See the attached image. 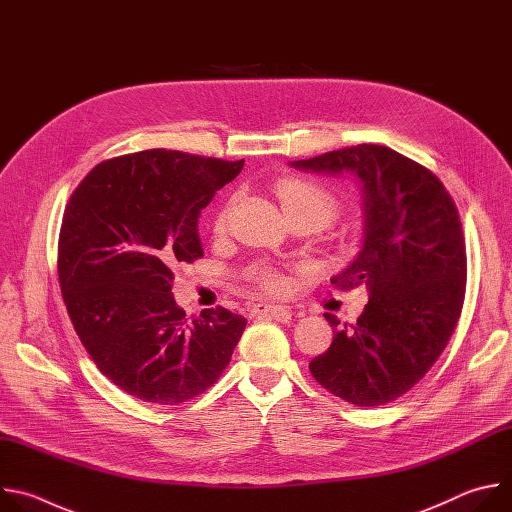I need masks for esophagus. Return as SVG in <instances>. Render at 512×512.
Here are the masks:
<instances>
[{
  "mask_svg": "<svg viewBox=\"0 0 512 512\" xmlns=\"http://www.w3.org/2000/svg\"><path fill=\"white\" fill-rule=\"evenodd\" d=\"M251 312L253 314H271L273 318H287V316H291V310H289V306H281V304H255L253 308H251Z\"/></svg>",
  "mask_w": 512,
  "mask_h": 512,
  "instance_id": "34e87169",
  "label": "esophagus"
}]
</instances>
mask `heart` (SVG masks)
<instances>
[{
  "label": "heart",
  "instance_id": "1",
  "mask_svg": "<svg viewBox=\"0 0 512 512\" xmlns=\"http://www.w3.org/2000/svg\"><path fill=\"white\" fill-rule=\"evenodd\" d=\"M277 194L285 214L312 212L314 216L320 218L322 225L336 214V206H338L336 198L332 196V192H328L320 184L306 182V180H285L279 184ZM225 225H227V210H223L216 216L214 229L221 233ZM251 277L269 291H281L285 287V277L271 267H255L251 269Z\"/></svg>",
  "mask_w": 512,
  "mask_h": 512
}]
</instances>
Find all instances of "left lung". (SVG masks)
I'll return each instance as SVG.
<instances>
[{
    "mask_svg": "<svg viewBox=\"0 0 512 512\" xmlns=\"http://www.w3.org/2000/svg\"><path fill=\"white\" fill-rule=\"evenodd\" d=\"M314 174H352L362 192V249L330 281L367 285L356 324L334 326L330 348L310 362L332 395L377 407L407 393L452 338L466 294V245L458 208L433 172L385 145L360 143L289 162Z\"/></svg>",
    "mask_w": 512,
    "mask_h": 512,
    "instance_id": "8db88e82",
    "label": "left lung"
}]
</instances>
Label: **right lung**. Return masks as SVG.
Wrapping results in <instances>:
<instances>
[{"instance_id": "add662e5", "label": "right lung", "mask_w": 512, "mask_h": 512, "mask_svg": "<svg viewBox=\"0 0 512 512\" xmlns=\"http://www.w3.org/2000/svg\"><path fill=\"white\" fill-rule=\"evenodd\" d=\"M241 162L145 150L95 166L72 192L58 281L83 346L125 393L178 405L223 375L247 320L225 308L188 320L174 267L202 257L198 216Z\"/></svg>"}]
</instances>
